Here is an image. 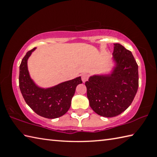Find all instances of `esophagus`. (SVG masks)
Returning <instances> with one entry per match:
<instances>
[{
  "instance_id": "34e87169",
  "label": "esophagus",
  "mask_w": 157,
  "mask_h": 157,
  "mask_svg": "<svg viewBox=\"0 0 157 157\" xmlns=\"http://www.w3.org/2000/svg\"><path fill=\"white\" fill-rule=\"evenodd\" d=\"M89 75L87 73H82V80L83 82H86L89 79Z\"/></svg>"
}]
</instances>
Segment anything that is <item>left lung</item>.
Instances as JSON below:
<instances>
[{
	"instance_id": "left-lung-1",
	"label": "left lung",
	"mask_w": 157,
	"mask_h": 157,
	"mask_svg": "<svg viewBox=\"0 0 157 157\" xmlns=\"http://www.w3.org/2000/svg\"><path fill=\"white\" fill-rule=\"evenodd\" d=\"M116 66L109 75H94L85 82L90 107L98 115L114 117L132 104L139 87L138 64L131 51L113 44Z\"/></svg>"
}]
</instances>
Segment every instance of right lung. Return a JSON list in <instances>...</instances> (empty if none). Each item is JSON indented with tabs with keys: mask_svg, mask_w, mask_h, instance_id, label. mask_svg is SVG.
<instances>
[{
	"mask_svg": "<svg viewBox=\"0 0 157 157\" xmlns=\"http://www.w3.org/2000/svg\"><path fill=\"white\" fill-rule=\"evenodd\" d=\"M35 48L26 53L19 66V87L25 102L36 114L46 118H57L67 112L76 86L82 84L80 77L62 82L49 89L36 86L30 78L27 62Z\"/></svg>",
	"mask_w": 157,
	"mask_h": 157,
	"instance_id": "add662e5",
	"label": "right lung"
}]
</instances>
